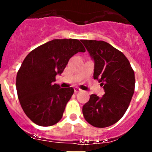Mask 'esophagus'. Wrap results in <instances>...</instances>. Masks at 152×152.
<instances>
[{
	"instance_id": "esophagus-1",
	"label": "esophagus",
	"mask_w": 152,
	"mask_h": 152,
	"mask_svg": "<svg viewBox=\"0 0 152 152\" xmlns=\"http://www.w3.org/2000/svg\"><path fill=\"white\" fill-rule=\"evenodd\" d=\"M74 91H75V93H77V92H80L81 90H80L79 88H74Z\"/></svg>"
}]
</instances>
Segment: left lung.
Returning <instances> with one entry per match:
<instances>
[{"mask_svg": "<svg viewBox=\"0 0 152 152\" xmlns=\"http://www.w3.org/2000/svg\"><path fill=\"white\" fill-rule=\"evenodd\" d=\"M94 60V78L103 86L102 97L91 94L83 106L91 126L105 128L117 123L127 110L135 91V74L123 52L104 41L81 40Z\"/></svg>", "mask_w": 152, "mask_h": 152, "instance_id": "left-lung-1", "label": "left lung"}]
</instances>
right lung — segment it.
<instances>
[{"mask_svg":"<svg viewBox=\"0 0 152 152\" xmlns=\"http://www.w3.org/2000/svg\"><path fill=\"white\" fill-rule=\"evenodd\" d=\"M79 52H85L79 40L53 39L31 51L23 61L17 75V95L25 114L36 125L53 126L62 117L74 89L53 82Z\"/></svg>","mask_w":152,"mask_h":152,"instance_id":"obj_1","label":"right lung"}]
</instances>
